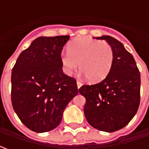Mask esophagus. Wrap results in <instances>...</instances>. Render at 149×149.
<instances>
[{
    "label": "esophagus",
    "mask_w": 149,
    "mask_h": 149,
    "mask_svg": "<svg viewBox=\"0 0 149 149\" xmlns=\"http://www.w3.org/2000/svg\"><path fill=\"white\" fill-rule=\"evenodd\" d=\"M81 86H82V84L80 83L79 81H77V88H78V89H79V88H80Z\"/></svg>",
    "instance_id": "1"
}]
</instances>
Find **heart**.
<instances>
[{"instance_id": "1", "label": "heart", "mask_w": 149, "mask_h": 149, "mask_svg": "<svg viewBox=\"0 0 149 149\" xmlns=\"http://www.w3.org/2000/svg\"><path fill=\"white\" fill-rule=\"evenodd\" d=\"M68 53L60 55L63 70L71 75L79 69L89 82L98 83L104 79L113 65V53L109 44L90 37L74 39L68 46Z\"/></svg>"}]
</instances>
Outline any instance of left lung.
<instances>
[{"mask_svg":"<svg viewBox=\"0 0 149 149\" xmlns=\"http://www.w3.org/2000/svg\"><path fill=\"white\" fill-rule=\"evenodd\" d=\"M110 45L113 60L110 72L100 83L79 89L86 103L84 112L88 123L104 132L123 129L134 117L140 103V73L133 55L109 36L95 37Z\"/></svg>","mask_w":149,"mask_h":149,"instance_id":"8db88e82","label":"left lung"}]
</instances>
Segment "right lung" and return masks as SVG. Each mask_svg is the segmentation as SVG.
<instances>
[{"label":"right lung","instance_id":"add662e5","mask_svg":"<svg viewBox=\"0 0 149 149\" xmlns=\"http://www.w3.org/2000/svg\"><path fill=\"white\" fill-rule=\"evenodd\" d=\"M69 36H40L19 55L11 72V102L20 121L36 133L55 129L78 95L76 80L63 73L61 51Z\"/></svg>","mask_w":149,"mask_h":149}]
</instances>
